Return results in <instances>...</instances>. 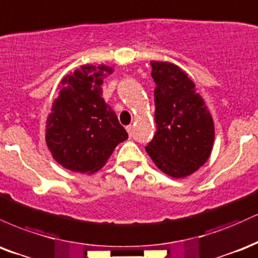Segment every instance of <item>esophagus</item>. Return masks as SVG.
<instances>
[{
	"label": "esophagus",
	"mask_w": 258,
	"mask_h": 258,
	"mask_svg": "<svg viewBox=\"0 0 258 258\" xmlns=\"http://www.w3.org/2000/svg\"><path fill=\"white\" fill-rule=\"evenodd\" d=\"M126 132H128L129 138H132L133 134H134V133H133V125H132V124H130V125L126 126Z\"/></svg>",
	"instance_id": "obj_1"
}]
</instances>
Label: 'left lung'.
Here are the masks:
<instances>
[{"label": "left lung", "mask_w": 258, "mask_h": 258, "mask_svg": "<svg viewBox=\"0 0 258 258\" xmlns=\"http://www.w3.org/2000/svg\"><path fill=\"white\" fill-rule=\"evenodd\" d=\"M157 132L146 151L154 164L175 178L189 176L213 150L214 120L196 84L171 62L151 61Z\"/></svg>", "instance_id": "left-lung-1"}]
</instances>
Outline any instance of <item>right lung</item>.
Wrapping results in <instances>:
<instances>
[{"label": "right lung", "instance_id": "obj_1", "mask_svg": "<svg viewBox=\"0 0 258 258\" xmlns=\"http://www.w3.org/2000/svg\"><path fill=\"white\" fill-rule=\"evenodd\" d=\"M113 69L82 65L62 78L45 125V142L53 158L65 169L93 174L106 164L128 133L101 98V84Z\"/></svg>", "mask_w": 258, "mask_h": 258}]
</instances>
